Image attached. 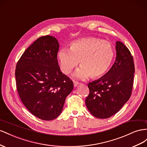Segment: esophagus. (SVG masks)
<instances>
[{"label":"esophagus","instance_id":"obj_1","mask_svg":"<svg viewBox=\"0 0 147 147\" xmlns=\"http://www.w3.org/2000/svg\"><path fill=\"white\" fill-rule=\"evenodd\" d=\"M79 82H77V81H74V87H77L79 84Z\"/></svg>","mask_w":147,"mask_h":147}]
</instances>
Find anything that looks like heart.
Segmentation results:
<instances>
[{"label":"heart","instance_id":"obj_1","mask_svg":"<svg viewBox=\"0 0 147 147\" xmlns=\"http://www.w3.org/2000/svg\"><path fill=\"white\" fill-rule=\"evenodd\" d=\"M115 50L108 42L95 37L73 41L70 49H62L57 54L61 71L68 74L79 61L81 69L74 74L79 78L97 79L105 74L115 58Z\"/></svg>","mask_w":147,"mask_h":147}]
</instances>
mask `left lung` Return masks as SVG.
Returning a JSON list of instances; mask_svg holds the SVG:
<instances>
[{
  "instance_id": "obj_1",
  "label": "left lung",
  "mask_w": 147,
  "mask_h": 147,
  "mask_svg": "<svg viewBox=\"0 0 147 147\" xmlns=\"http://www.w3.org/2000/svg\"><path fill=\"white\" fill-rule=\"evenodd\" d=\"M116 60L111 69L98 80L89 82L86 105L91 114L106 119L118 113L132 94L135 67L129 50L120 41L116 42Z\"/></svg>"
}]
</instances>
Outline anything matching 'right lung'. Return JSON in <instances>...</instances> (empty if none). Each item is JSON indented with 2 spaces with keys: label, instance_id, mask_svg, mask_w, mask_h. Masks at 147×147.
I'll return each mask as SVG.
<instances>
[{
  "label": "right lung",
  "instance_id": "obj_1",
  "mask_svg": "<svg viewBox=\"0 0 147 147\" xmlns=\"http://www.w3.org/2000/svg\"><path fill=\"white\" fill-rule=\"evenodd\" d=\"M58 41L51 36H42L25 50L15 69L16 88L24 105L37 118H57L73 82L62 73L58 65Z\"/></svg>",
  "mask_w": 147,
  "mask_h": 147
}]
</instances>
